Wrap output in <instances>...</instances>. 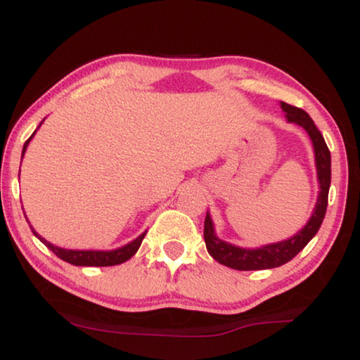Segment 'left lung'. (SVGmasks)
<instances>
[{
  "instance_id": "8db88e82",
  "label": "left lung",
  "mask_w": 360,
  "mask_h": 360,
  "mask_svg": "<svg viewBox=\"0 0 360 360\" xmlns=\"http://www.w3.org/2000/svg\"><path fill=\"white\" fill-rule=\"evenodd\" d=\"M280 108H282L285 116H287L288 122H295V124L302 126L304 131L308 132L309 139L313 142L314 150V164H316V174L319 181V193L316 200V206H314L311 218L304 224V228L298 231L297 234L292 236L290 239L280 240V243L267 244L262 248L255 249H245L239 248V245L229 244L226 240L219 239L214 233V224L211 219L210 213H206L205 218V243L206 249L211 257L218 260L219 264L231 267L234 270H264V269H274L280 267V265L287 264L307 245L309 240L314 238L318 233L319 226H321L324 214H326L328 208V193L329 185H331V154L324 142V137L307 111L300 110L297 106L288 105V103L280 101Z\"/></svg>"
}]
</instances>
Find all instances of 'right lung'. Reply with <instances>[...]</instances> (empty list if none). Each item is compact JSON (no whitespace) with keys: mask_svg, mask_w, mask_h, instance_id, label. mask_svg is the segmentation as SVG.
I'll return each mask as SVG.
<instances>
[{"mask_svg":"<svg viewBox=\"0 0 360 360\" xmlns=\"http://www.w3.org/2000/svg\"><path fill=\"white\" fill-rule=\"evenodd\" d=\"M44 122V121H42ZM41 122V124H42ZM39 124V126H41ZM39 129V127H37ZM36 134V131L32 132V136L29 137V139L24 142V147H22V157H24V152H26L29 142ZM26 216V214H24ZM29 223V221H27ZM32 233L36 238L41 240L47 245L49 249L52 250L53 254L57 255V257H60L62 260H65V262L72 264V265H80V267H110V265H117V264H122L126 262V260H129L132 255L137 252V249L141 248L142 244V239H144V236L147 231H144L139 238H136L134 240H131L129 244L122 245V248H117V249H112V250H75V249H63V248H58V245H53L49 243L42 238L41 234H37L34 228L31 226Z\"/></svg>","mask_w":360,"mask_h":360,"instance_id":"add662e5","label":"right lung"}]
</instances>
